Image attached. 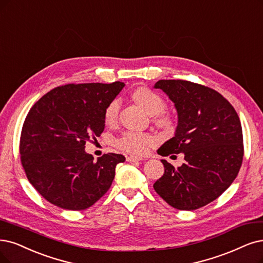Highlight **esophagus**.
Returning a JSON list of instances; mask_svg holds the SVG:
<instances>
[{
  "instance_id": "esophagus-1",
  "label": "esophagus",
  "mask_w": 263,
  "mask_h": 263,
  "mask_svg": "<svg viewBox=\"0 0 263 263\" xmlns=\"http://www.w3.org/2000/svg\"><path fill=\"white\" fill-rule=\"evenodd\" d=\"M141 160H143V158H141V157H137V156H126V161L135 162V161H141Z\"/></svg>"
}]
</instances>
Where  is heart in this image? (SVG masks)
Here are the masks:
<instances>
[{
    "instance_id": "obj_1",
    "label": "heart",
    "mask_w": 263,
    "mask_h": 263,
    "mask_svg": "<svg viewBox=\"0 0 263 263\" xmlns=\"http://www.w3.org/2000/svg\"><path fill=\"white\" fill-rule=\"evenodd\" d=\"M133 100L137 102L142 108L151 116H155V123L160 128L169 129L172 126V119L169 116L164 115L162 111L166 109V102L162 97L149 90L148 87H139L132 93ZM120 110V101L118 99L111 100L107 104L104 110V119L107 124H114L118 119ZM157 141L153 135L147 133L129 131L123 133L121 137L117 140V146L120 149L130 153L132 155H144L149 148L156 145Z\"/></svg>"
}]
</instances>
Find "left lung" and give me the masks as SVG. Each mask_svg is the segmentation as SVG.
Returning <instances> with one entry per match:
<instances>
[{"instance_id": "left-lung-1", "label": "left lung", "mask_w": 263, "mask_h": 263, "mask_svg": "<svg viewBox=\"0 0 263 263\" xmlns=\"http://www.w3.org/2000/svg\"><path fill=\"white\" fill-rule=\"evenodd\" d=\"M154 87L166 93L178 111L174 137L157 153L184 155L178 168L161 160L164 173L154 189L176 209L206 206L231 185L240 169L244 144L238 115L228 100L205 85L159 80Z\"/></svg>"}]
</instances>
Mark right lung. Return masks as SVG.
<instances>
[{
    "mask_svg": "<svg viewBox=\"0 0 263 263\" xmlns=\"http://www.w3.org/2000/svg\"><path fill=\"white\" fill-rule=\"evenodd\" d=\"M123 86L119 81L66 84L29 110L19 144L22 164L29 182L53 205L84 210L109 190L124 156L108 153L94 161L84 147L104 131V110Z\"/></svg>",
    "mask_w": 263,
    "mask_h": 263,
    "instance_id": "1",
    "label": "right lung"
}]
</instances>
